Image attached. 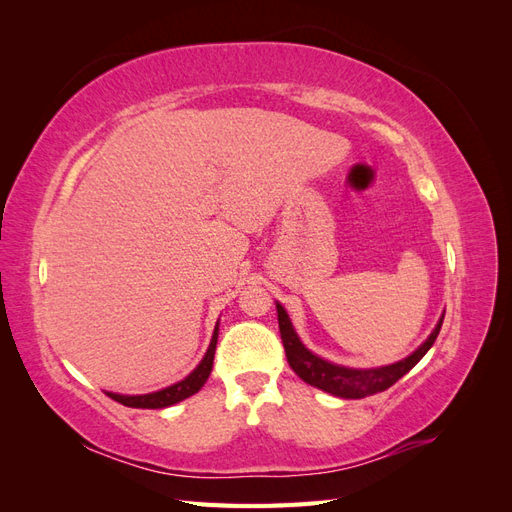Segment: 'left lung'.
I'll list each match as a JSON object with an SVG mask.
<instances>
[{
  "mask_svg": "<svg viewBox=\"0 0 512 512\" xmlns=\"http://www.w3.org/2000/svg\"><path fill=\"white\" fill-rule=\"evenodd\" d=\"M275 307H277V322H280L286 359L294 374H297L303 382L316 386V389L331 393L335 397H344V399H361L367 395L386 391L401 376H406L408 371L427 354L433 342H436V337L442 329V320H444L442 316L436 324V329L431 331V335L410 356H406L404 361H397L393 365H384V367H374V369H352V367L329 363L320 359V356H316L314 352H309L301 344L299 335L294 333V327L286 314V309L280 303H275Z\"/></svg>",
  "mask_w": 512,
  "mask_h": 512,
  "instance_id": "1",
  "label": "left lung"
}]
</instances>
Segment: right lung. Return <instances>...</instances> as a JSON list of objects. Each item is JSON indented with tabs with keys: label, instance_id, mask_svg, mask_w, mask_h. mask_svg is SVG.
Returning a JSON list of instances; mask_svg holds the SVG:
<instances>
[{
	"label": "right lung",
	"instance_id": "obj_1",
	"mask_svg": "<svg viewBox=\"0 0 512 512\" xmlns=\"http://www.w3.org/2000/svg\"><path fill=\"white\" fill-rule=\"evenodd\" d=\"M220 324H215V331L211 337V344L203 356V361L198 363V367L192 371L188 378H183L181 382L173 384V386H166L162 391L156 393H147V395H119V393H106L111 399L119 401V404L128 406V408H166V406H173L179 404V401L188 399L190 395L198 393L203 389V384L207 382L209 374H211V367H213V354H215V346H218V329Z\"/></svg>",
	"mask_w": 512,
	"mask_h": 512
}]
</instances>
